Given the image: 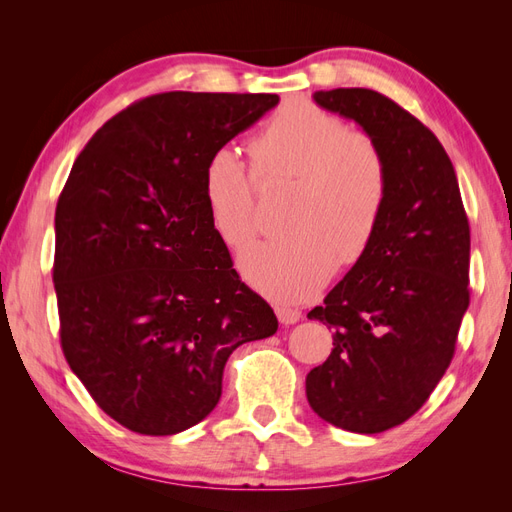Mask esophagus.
Masks as SVG:
<instances>
[{"instance_id": "1", "label": "esophagus", "mask_w": 512, "mask_h": 512, "mask_svg": "<svg viewBox=\"0 0 512 512\" xmlns=\"http://www.w3.org/2000/svg\"><path fill=\"white\" fill-rule=\"evenodd\" d=\"M275 314H277V318H280L282 324H294V322H299L303 318L301 309L290 307V305H282V303L275 305Z\"/></svg>"}]
</instances>
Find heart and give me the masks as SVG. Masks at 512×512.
<instances>
[{"label": "heart", "mask_w": 512, "mask_h": 512, "mask_svg": "<svg viewBox=\"0 0 512 512\" xmlns=\"http://www.w3.org/2000/svg\"><path fill=\"white\" fill-rule=\"evenodd\" d=\"M252 170L218 149L203 170L209 222L230 250H243L260 226L256 181L292 183L286 237L254 245L241 271L277 301H303L335 267L359 265L389 203V162L374 136L348 130L337 115L297 98L282 104L250 143Z\"/></svg>", "instance_id": "b5f03b06"}]
</instances>
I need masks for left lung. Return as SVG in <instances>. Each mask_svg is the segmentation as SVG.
I'll return each mask as SVG.
<instances>
[{
    "label": "left lung",
    "instance_id": "left-lung-1",
    "mask_svg": "<svg viewBox=\"0 0 512 512\" xmlns=\"http://www.w3.org/2000/svg\"><path fill=\"white\" fill-rule=\"evenodd\" d=\"M314 100L376 138L391 183L369 252L307 314L333 329V350L305 393L327 423L380 433L421 410L453 361L470 305V224L451 158L406 108L363 87Z\"/></svg>",
    "mask_w": 512,
    "mask_h": 512
}]
</instances>
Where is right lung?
I'll return each instance as SVG.
<instances>
[{
    "instance_id": "add662e5",
    "label": "right lung",
    "mask_w": 512,
    "mask_h": 512,
    "mask_svg": "<svg viewBox=\"0 0 512 512\" xmlns=\"http://www.w3.org/2000/svg\"><path fill=\"white\" fill-rule=\"evenodd\" d=\"M280 102L168 91L123 108L76 158L55 211L53 284L66 361L143 436L218 406L232 350L277 331L209 222L203 170Z\"/></svg>"
}]
</instances>
